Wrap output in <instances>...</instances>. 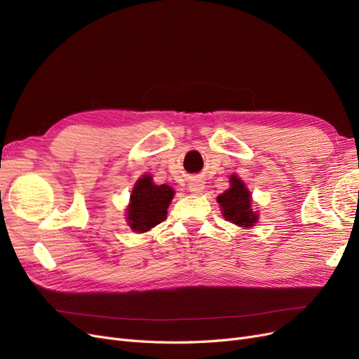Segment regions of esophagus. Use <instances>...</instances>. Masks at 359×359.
Masks as SVG:
<instances>
[{"instance_id": "esophagus-1", "label": "esophagus", "mask_w": 359, "mask_h": 359, "mask_svg": "<svg viewBox=\"0 0 359 359\" xmlns=\"http://www.w3.org/2000/svg\"><path fill=\"white\" fill-rule=\"evenodd\" d=\"M203 181L199 180V178H193L190 182H189V190L191 193H201L203 190Z\"/></svg>"}]
</instances>
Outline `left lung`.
Segmentation results:
<instances>
[{"mask_svg":"<svg viewBox=\"0 0 359 359\" xmlns=\"http://www.w3.org/2000/svg\"><path fill=\"white\" fill-rule=\"evenodd\" d=\"M220 203L223 217L233 224L250 227L257 220V215L252 210V202H250V193L245 189L244 182L232 175L231 189L226 190L223 194L217 198Z\"/></svg>","mask_w":359,"mask_h":359,"instance_id":"1","label":"left lung"}]
</instances>
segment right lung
<instances>
[{"label": "right lung", "mask_w": 359, "mask_h": 359, "mask_svg": "<svg viewBox=\"0 0 359 359\" xmlns=\"http://www.w3.org/2000/svg\"><path fill=\"white\" fill-rule=\"evenodd\" d=\"M173 190L161 184L156 186L151 177L140 178L132 193V202L127 210V220L133 231L142 233L168 219V206Z\"/></svg>", "instance_id": "right-lung-1"}]
</instances>
